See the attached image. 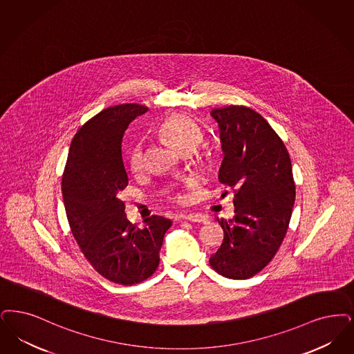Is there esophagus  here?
Listing matches in <instances>:
<instances>
[{
    "instance_id": "obj_1",
    "label": "esophagus",
    "mask_w": 354,
    "mask_h": 354,
    "mask_svg": "<svg viewBox=\"0 0 354 354\" xmlns=\"http://www.w3.org/2000/svg\"><path fill=\"white\" fill-rule=\"evenodd\" d=\"M182 217H183V220L191 221V223H203V224H207V223H208V217H207L205 214H201V213H194V214H183Z\"/></svg>"
}]
</instances>
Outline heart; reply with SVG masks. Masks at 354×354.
Instances as JSON below:
<instances>
[{"instance_id":"heart-1","label":"heart","mask_w":354,"mask_h":354,"mask_svg":"<svg viewBox=\"0 0 354 354\" xmlns=\"http://www.w3.org/2000/svg\"><path fill=\"white\" fill-rule=\"evenodd\" d=\"M159 133L172 142L179 150L184 151L189 147H196L198 142L201 141V130L198 124L185 114H172L166 118L160 127ZM129 166L133 172H140L146 166L145 147L142 142L136 141L129 150ZM187 185H192V182L188 180ZM178 200H182V196L178 195Z\"/></svg>"}]
</instances>
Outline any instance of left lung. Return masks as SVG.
<instances>
[{
	"mask_svg": "<svg viewBox=\"0 0 354 354\" xmlns=\"http://www.w3.org/2000/svg\"><path fill=\"white\" fill-rule=\"evenodd\" d=\"M211 115L225 154L218 179L234 192L236 214L218 221L224 240L209 265L229 279H248L269 265L287 233L295 203L291 159L281 137L253 109L229 105Z\"/></svg>",
	"mask_w": 354,
	"mask_h": 354,
	"instance_id": "left-lung-1",
	"label": "left lung"
}]
</instances>
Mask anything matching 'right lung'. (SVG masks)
Instances as JSON below:
<instances>
[{
  "label": "right lung",
  "mask_w": 354,
  "mask_h": 354,
  "mask_svg": "<svg viewBox=\"0 0 354 354\" xmlns=\"http://www.w3.org/2000/svg\"><path fill=\"white\" fill-rule=\"evenodd\" d=\"M147 106L121 104L88 120L73 136L62 176L72 234L91 266L111 282L131 286L150 278L170 218L153 214L140 229L127 218L120 192L129 183L122 138Z\"/></svg>",
  "instance_id": "obj_1"
}]
</instances>
